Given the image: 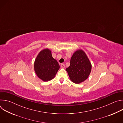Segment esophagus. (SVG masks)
Listing matches in <instances>:
<instances>
[{"label": "esophagus", "instance_id": "esophagus-1", "mask_svg": "<svg viewBox=\"0 0 123 123\" xmlns=\"http://www.w3.org/2000/svg\"><path fill=\"white\" fill-rule=\"evenodd\" d=\"M61 67L62 68H65V65L64 64H61Z\"/></svg>", "mask_w": 123, "mask_h": 123}]
</instances>
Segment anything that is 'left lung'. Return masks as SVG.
I'll list each match as a JSON object with an SVG mask.
<instances>
[{
  "mask_svg": "<svg viewBox=\"0 0 123 123\" xmlns=\"http://www.w3.org/2000/svg\"><path fill=\"white\" fill-rule=\"evenodd\" d=\"M66 70L73 82L80 84L88 78L91 72L92 64L84 51L79 49L74 53L70 65Z\"/></svg>",
  "mask_w": 123,
  "mask_h": 123,
  "instance_id": "8db88e82",
  "label": "left lung"
}]
</instances>
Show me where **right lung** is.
<instances>
[{
	"instance_id": "obj_1",
	"label": "right lung",
	"mask_w": 123,
	"mask_h": 123,
	"mask_svg": "<svg viewBox=\"0 0 123 123\" xmlns=\"http://www.w3.org/2000/svg\"><path fill=\"white\" fill-rule=\"evenodd\" d=\"M59 68L58 63L52 57L51 51L49 49L41 50L34 63L35 73L39 78L45 82L54 78Z\"/></svg>"
}]
</instances>
